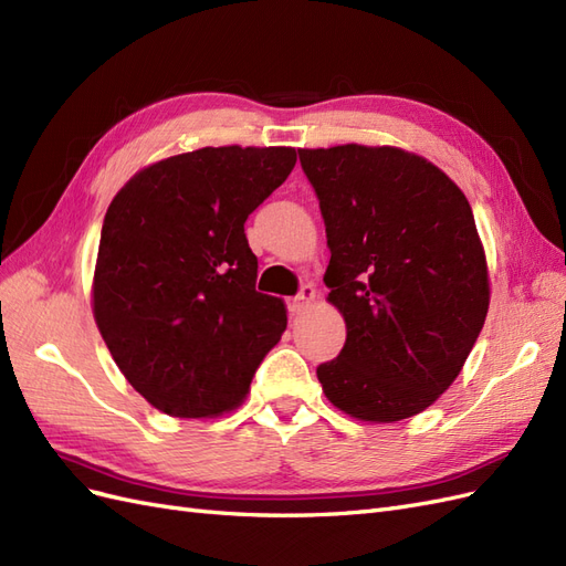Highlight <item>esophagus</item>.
<instances>
[{
  "label": "esophagus",
  "mask_w": 566,
  "mask_h": 566,
  "mask_svg": "<svg viewBox=\"0 0 566 566\" xmlns=\"http://www.w3.org/2000/svg\"><path fill=\"white\" fill-rule=\"evenodd\" d=\"M315 301V286L313 284H303L298 296H294L292 301H289V311H292V315H301L311 308V303Z\"/></svg>",
  "instance_id": "1"
}]
</instances>
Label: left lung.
Returning a JSON list of instances; mask_svg holds the SVG:
<instances>
[{"mask_svg": "<svg viewBox=\"0 0 566 566\" xmlns=\"http://www.w3.org/2000/svg\"><path fill=\"white\" fill-rule=\"evenodd\" d=\"M319 199L327 301L346 344L317 367L327 400L363 422L427 410L486 322L491 282L472 206L427 158L398 147L298 149Z\"/></svg>", "mask_w": 566, "mask_h": 566, "instance_id": "obj_1", "label": "left lung"}]
</instances>
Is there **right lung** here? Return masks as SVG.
Returning a JSON list of instances; mask_svg holds the SVG:
<instances>
[{"label":"right lung","mask_w":566,"mask_h":566,"mask_svg":"<svg viewBox=\"0 0 566 566\" xmlns=\"http://www.w3.org/2000/svg\"><path fill=\"white\" fill-rule=\"evenodd\" d=\"M294 166L292 147H203L142 168L113 197L94 322L156 410L191 419L234 410L282 338L284 301L255 292L244 222Z\"/></svg>","instance_id":"right-lung-1"}]
</instances>
